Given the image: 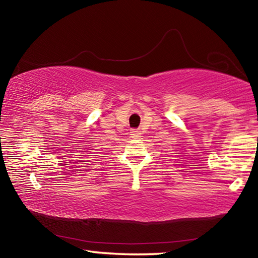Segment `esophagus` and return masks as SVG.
I'll use <instances>...</instances> for the list:
<instances>
[{"instance_id": "34e87169", "label": "esophagus", "mask_w": 258, "mask_h": 258, "mask_svg": "<svg viewBox=\"0 0 258 258\" xmlns=\"http://www.w3.org/2000/svg\"><path fill=\"white\" fill-rule=\"evenodd\" d=\"M130 135H131V138H133V139H140V137H141V131L132 130L130 132Z\"/></svg>"}]
</instances>
